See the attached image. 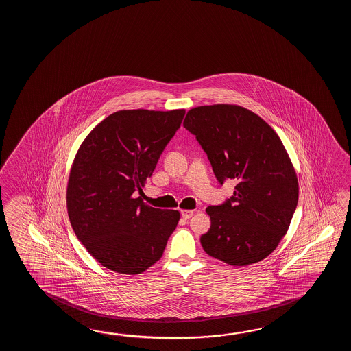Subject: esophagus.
Listing matches in <instances>:
<instances>
[{
    "label": "esophagus",
    "mask_w": 351,
    "mask_h": 351,
    "mask_svg": "<svg viewBox=\"0 0 351 351\" xmlns=\"http://www.w3.org/2000/svg\"><path fill=\"white\" fill-rule=\"evenodd\" d=\"M180 215L184 218V219H189L191 217L193 216L194 210H189V209H182L180 210Z\"/></svg>",
    "instance_id": "esophagus-1"
}]
</instances>
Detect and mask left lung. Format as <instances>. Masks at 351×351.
Returning <instances> with one entry per match:
<instances>
[{"mask_svg":"<svg viewBox=\"0 0 351 351\" xmlns=\"http://www.w3.org/2000/svg\"><path fill=\"white\" fill-rule=\"evenodd\" d=\"M183 127L195 135L217 180L237 182L230 199L206 209L210 228L201 236L203 250L232 266L266 258L289 230L298 201V177L281 139L239 105L197 106Z\"/></svg>","mask_w":351,"mask_h":351,"instance_id":"obj_1","label":"left lung"}]
</instances>
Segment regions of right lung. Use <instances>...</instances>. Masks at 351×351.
I'll use <instances>...</instances> for the list:
<instances>
[{
    "instance_id": "1",
    "label": "right lung",
    "mask_w": 351,
    "mask_h": 351,
    "mask_svg": "<svg viewBox=\"0 0 351 351\" xmlns=\"http://www.w3.org/2000/svg\"><path fill=\"white\" fill-rule=\"evenodd\" d=\"M184 109L112 112L75 156L66 204L76 237L106 269L142 274L162 257L178 210L150 207L135 197L180 127Z\"/></svg>"
}]
</instances>
